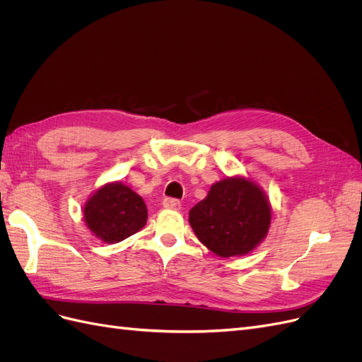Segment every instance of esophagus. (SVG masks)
Segmentation results:
<instances>
[{"instance_id": "esophagus-1", "label": "esophagus", "mask_w": 362, "mask_h": 362, "mask_svg": "<svg viewBox=\"0 0 362 362\" xmlns=\"http://www.w3.org/2000/svg\"><path fill=\"white\" fill-rule=\"evenodd\" d=\"M163 206L170 208V210H180L181 202L178 199H175V198H166L163 201Z\"/></svg>"}]
</instances>
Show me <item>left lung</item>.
<instances>
[{
    "mask_svg": "<svg viewBox=\"0 0 362 362\" xmlns=\"http://www.w3.org/2000/svg\"><path fill=\"white\" fill-rule=\"evenodd\" d=\"M201 242L218 257L245 255L258 246L270 226V206L258 185L245 178L216 182L189 213Z\"/></svg>",
    "mask_w": 362,
    "mask_h": 362,
    "instance_id": "8db88e82",
    "label": "left lung"
}]
</instances>
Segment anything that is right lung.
I'll use <instances>...</instances> for the list:
<instances>
[{
  "mask_svg": "<svg viewBox=\"0 0 362 362\" xmlns=\"http://www.w3.org/2000/svg\"><path fill=\"white\" fill-rule=\"evenodd\" d=\"M148 210L144 199L122 182L107 184L84 206L90 231L107 243H117L145 226Z\"/></svg>",
  "mask_w": 362,
  "mask_h": 362,
  "instance_id": "obj_1",
  "label": "right lung"
}]
</instances>
